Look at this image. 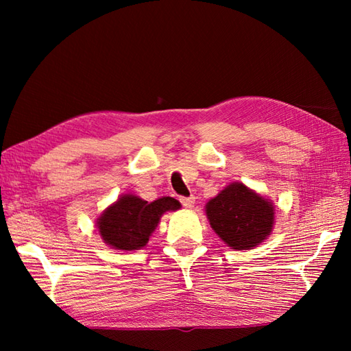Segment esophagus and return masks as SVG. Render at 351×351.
<instances>
[{"label": "esophagus", "mask_w": 351, "mask_h": 351, "mask_svg": "<svg viewBox=\"0 0 351 351\" xmlns=\"http://www.w3.org/2000/svg\"><path fill=\"white\" fill-rule=\"evenodd\" d=\"M181 204L186 207V209H192L195 204V197H189V198H181Z\"/></svg>", "instance_id": "obj_1"}]
</instances>
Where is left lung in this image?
Wrapping results in <instances>:
<instances>
[{
  "label": "left lung",
  "mask_w": 351,
  "mask_h": 351,
  "mask_svg": "<svg viewBox=\"0 0 351 351\" xmlns=\"http://www.w3.org/2000/svg\"><path fill=\"white\" fill-rule=\"evenodd\" d=\"M274 204L246 187L232 182L206 204L212 229L226 245L237 251L252 249L271 235Z\"/></svg>",
  "instance_id": "obj_1"
}]
</instances>
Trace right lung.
Returning <instances> with one entry per match:
<instances>
[{"label": "right lung", "instance_id": "right-lung-1", "mask_svg": "<svg viewBox=\"0 0 351 351\" xmlns=\"http://www.w3.org/2000/svg\"><path fill=\"white\" fill-rule=\"evenodd\" d=\"M180 201L162 197L148 203L136 195H122L97 218V229L106 245L121 251L144 247L159 219L169 210H178Z\"/></svg>", "mask_w": 351, "mask_h": 351}]
</instances>
